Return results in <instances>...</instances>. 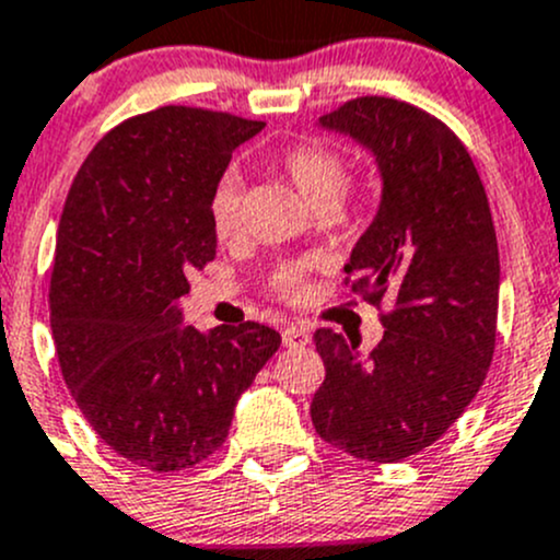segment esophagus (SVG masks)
Here are the masks:
<instances>
[{
    "mask_svg": "<svg viewBox=\"0 0 560 560\" xmlns=\"http://www.w3.org/2000/svg\"><path fill=\"white\" fill-rule=\"evenodd\" d=\"M281 343L287 346V349H303V346L311 343V335L305 327H298V325H287L281 329Z\"/></svg>",
    "mask_w": 560,
    "mask_h": 560,
    "instance_id": "1",
    "label": "esophagus"
}]
</instances>
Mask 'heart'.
Here are the masks:
<instances>
[{
	"mask_svg": "<svg viewBox=\"0 0 560 560\" xmlns=\"http://www.w3.org/2000/svg\"><path fill=\"white\" fill-rule=\"evenodd\" d=\"M281 172H284L287 179L292 182V187L303 196V201L311 206V209H329L335 201H338L340 190H343L346 182V161L338 150L332 147L319 144V141H298L290 150L281 155L279 161ZM357 209V206H351ZM209 214L211 225H214V233L220 238H228V235L235 233L241 220V182L235 174H225L211 190L209 201ZM343 214V209H340ZM303 279L305 270L303 265H279V268L270 273L268 287L276 298L295 300L303 292Z\"/></svg>",
	"mask_w": 560,
	"mask_h": 560,
	"instance_id": "heart-1",
	"label": "heart"
}]
</instances>
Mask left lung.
<instances>
[{
    "label": "left lung",
    "mask_w": 560,
    "mask_h": 560,
    "mask_svg": "<svg viewBox=\"0 0 560 560\" xmlns=\"http://www.w3.org/2000/svg\"><path fill=\"white\" fill-rule=\"evenodd\" d=\"M375 158L381 203L351 249V292L378 305L384 338L316 329L325 384L311 421L354 458L394 464L429 448L467 410L493 359L499 249L486 190L467 147L413 104L362 96L319 117Z\"/></svg>",
    "instance_id": "left-lung-1"
}]
</instances>
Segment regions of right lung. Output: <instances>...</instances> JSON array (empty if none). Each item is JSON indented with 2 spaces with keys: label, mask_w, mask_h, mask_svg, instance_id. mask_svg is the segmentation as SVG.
Segmentation results:
<instances>
[{
  "label": "right lung",
  "mask_w": 560,
  "mask_h": 560,
  "mask_svg": "<svg viewBox=\"0 0 560 560\" xmlns=\"http://www.w3.org/2000/svg\"><path fill=\"white\" fill-rule=\"evenodd\" d=\"M265 122L161 107L98 141L58 222L50 327L88 423L152 472L196 467L220 448L235 402L279 351L276 329L182 325L187 270L217 255L211 190L233 150Z\"/></svg>",
  "instance_id": "right-lung-1"
}]
</instances>
